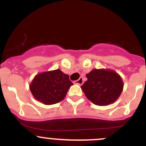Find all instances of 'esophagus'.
<instances>
[{"mask_svg":"<svg viewBox=\"0 0 146 146\" xmlns=\"http://www.w3.org/2000/svg\"><path fill=\"white\" fill-rule=\"evenodd\" d=\"M74 83L75 84H77V85H81L83 84V79H82V78H80L78 79V80H76V81H74Z\"/></svg>","mask_w":146,"mask_h":146,"instance_id":"esophagus-1","label":"esophagus"}]
</instances>
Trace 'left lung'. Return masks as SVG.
I'll use <instances>...</instances> for the list:
<instances>
[{
    "label": "left lung",
    "mask_w": 146,
    "mask_h": 146,
    "mask_svg": "<svg viewBox=\"0 0 146 146\" xmlns=\"http://www.w3.org/2000/svg\"><path fill=\"white\" fill-rule=\"evenodd\" d=\"M86 77L88 80L82 85L81 89L86 98L96 105L112 104L123 90L121 77L111 69H93Z\"/></svg>",
    "instance_id": "obj_1"
}]
</instances>
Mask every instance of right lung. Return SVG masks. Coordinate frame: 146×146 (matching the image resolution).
<instances>
[{
  "instance_id": "obj_1",
  "label": "right lung",
  "mask_w": 146,
  "mask_h": 146,
  "mask_svg": "<svg viewBox=\"0 0 146 146\" xmlns=\"http://www.w3.org/2000/svg\"><path fill=\"white\" fill-rule=\"evenodd\" d=\"M73 85L68 75L56 69L36 75L29 85V90L36 100L51 105L62 101Z\"/></svg>"
}]
</instances>
